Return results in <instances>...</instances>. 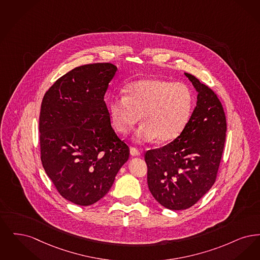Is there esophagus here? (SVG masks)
Returning <instances> with one entry per match:
<instances>
[{"label": "esophagus", "mask_w": 260, "mask_h": 260, "mask_svg": "<svg viewBox=\"0 0 260 260\" xmlns=\"http://www.w3.org/2000/svg\"><path fill=\"white\" fill-rule=\"evenodd\" d=\"M130 154L132 156H140L141 155V151L139 149H137L135 147H130Z\"/></svg>", "instance_id": "1"}]
</instances>
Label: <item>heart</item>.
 Segmentation results:
<instances>
[{"label": "heart", "mask_w": 260, "mask_h": 260, "mask_svg": "<svg viewBox=\"0 0 260 260\" xmlns=\"http://www.w3.org/2000/svg\"><path fill=\"white\" fill-rule=\"evenodd\" d=\"M194 93L184 82L142 79L130 83L124 96H114L109 104L113 129L126 135L139 122L143 124L133 137L136 143L174 141L190 120Z\"/></svg>", "instance_id": "b5f03b06"}]
</instances>
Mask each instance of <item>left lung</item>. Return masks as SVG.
I'll return each mask as SVG.
<instances>
[{"instance_id":"obj_1","label":"left lung","mask_w":260,"mask_h":260,"mask_svg":"<svg viewBox=\"0 0 260 260\" xmlns=\"http://www.w3.org/2000/svg\"><path fill=\"white\" fill-rule=\"evenodd\" d=\"M184 75L198 93L190 120L173 142L145 154L149 191L160 205L174 211L190 208L211 189L225 143L221 103L199 79Z\"/></svg>"}]
</instances>
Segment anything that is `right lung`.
<instances>
[{"instance_id": "1", "label": "right lung", "mask_w": 260, "mask_h": 260, "mask_svg": "<svg viewBox=\"0 0 260 260\" xmlns=\"http://www.w3.org/2000/svg\"><path fill=\"white\" fill-rule=\"evenodd\" d=\"M117 67L96 63L73 69L44 96L40 115L41 159L62 197L79 206L103 198L129 158L113 131L104 101Z\"/></svg>"}]
</instances>
